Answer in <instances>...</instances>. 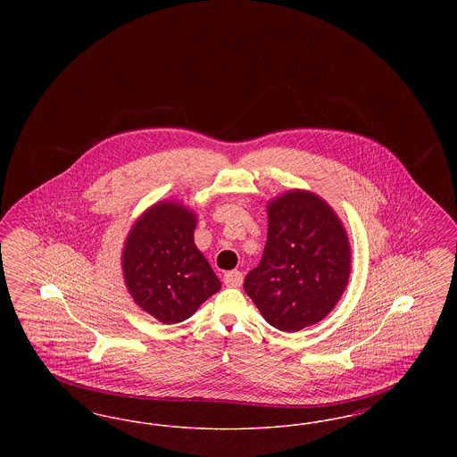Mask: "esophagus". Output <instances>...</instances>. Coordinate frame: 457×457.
Wrapping results in <instances>:
<instances>
[{"label":"esophagus","mask_w":457,"mask_h":457,"mask_svg":"<svg viewBox=\"0 0 457 457\" xmlns=\"http://www.w3.org/2000/svg\"><path fill=\"white\" fill-rule=\"evenodd\" d=\"M243 283V274L239 270H229L224 274V284L228 287H239Z\"/></svg>","instance_id":"esophagus-1"}]
</instances>
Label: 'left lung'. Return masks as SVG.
<instances>
[{"label":"left lung","mask_w":457,"mask_h":457,"mask_svg":"<svg viewBox=\"0 0 457 457\" xmlns=\"http://www.w3.org/2000/svg\"><path fill=\"white\" fill-rule=\"evenodd\" d=\"M267 216L261 263L243 287L270 326L298 332L326 319L343 296L351 272L348 235L326 200L306 190L270 200Z\"/></svg>","instance_id":"left-lung-1"}]
</instances>
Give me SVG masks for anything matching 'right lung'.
<instances>
[{"instance_id": "add662e5", "label": "right lung", "mask_w": 457, "mask_h": 457, "mask_svg": "<svg viewBox=\"0 0 457 457\" xmlns=\"http://www.w3.org/2000/svg\"><path fill=\"white\" fill-rule=\"evenodd\" d=\"M195 212L179 202H157L131 226L121 253L133 302L162 324L190 319L220 281L195 246Z\"/></svg>"}]
</instances>
